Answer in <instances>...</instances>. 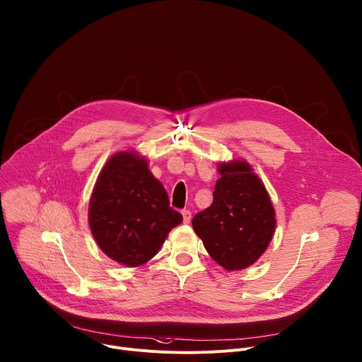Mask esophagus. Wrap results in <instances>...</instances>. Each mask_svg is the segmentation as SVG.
Here are the masks:
<instances>
[{"mask_svg": "<svg viewBox=\"0 0 362 362\" xmlns=\"http://www.w3.org/2000/svg\"><path fill=\"white\" fill-rule=\"evenodd\" d=\"M182 216H183V222H185V223H189L190 219H192V212L187 211V209H183V211H182Z\"/></svg>", "mask_w": 362, "mask_h": 362, "instance_id": "obj_1", "label": "esophagus"}]
</instances>
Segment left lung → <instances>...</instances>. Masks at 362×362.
Instances as JSON below:
<instances>
[{"mask_svg":"<svg viewBox=\"0 0 362 362\" xmlns=\"http://www.w3.org/2000/svg\"><path fill=\"white\" fill-rule=\"evenodd\" d=\"M214 201L192 225L209 255L225 270H243L269 247L276 214L270 196L247 161L219 164Z\"/></svg>","mask_w":362,"mask_h":362,"instance_id":"obj_1","label":"left lung"}]
</instances>
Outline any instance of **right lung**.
<instances>
[{"label":"right lung","instance_id":"add662e5","mask_svg":"<svg viewBox=\"0 0 362 362\" xmlns=\"http://www.w3.org/2000/svg\"><path fill=\"white\" fill-rule=\"evenodd\" d=\"M182 219L146 158L122 151L107 161L89 202V226L110 258L128 267L144 264Z\"/></svg>","mask_w":362,"mask_h":362}]
</instances>
